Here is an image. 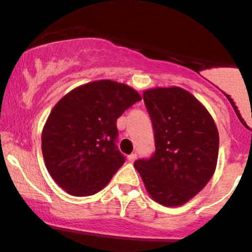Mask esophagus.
<instances>
[{"label":"esophagus","mask_w":252,"mask_h":252,"mask_svg":"<svg viewBox=\"0 0 252 252\" xmlns=\"http://www.w3.org/2000/svg\"><path fill=\"white\" fill-rule=\"evenodd\" d=\"M136 154H130V155H128V161L129 162H134V161L136 160Z\"/></svg>","instance_id":"obj_1"}]
</instances>
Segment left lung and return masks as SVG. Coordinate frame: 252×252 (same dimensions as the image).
Here are the masks:
<instances>
[{
    "mask_svg": "<svg viewBox=\"0 0 252 252\" xmlns=\"http://www.w3.org/2000/svg\"><path fill=\"white\" fill-rule=\"evenodd\" d=\"M152 120L155 153L135 161L149 195L158 204H186L211 180L217 167L219 134L207 109L186 90L155 88L143 92Z\"/></svg>",
    "mask_w": 252,
    "mask_h": 252,
    "instance_id": "obj_1",
    "label": "left lung"
}]
</instances>
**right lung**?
<instances>
[{"mask_svg": "<svg viewBox=\"0 0 252 252\" xmlns=\"http://www.w3.org/2000/svg\"><path fill=\"white\" fill-rule=\"evenodd\" d=\"M141 99L126 84L104 79L78 86L54 105L41 148L46 168L65 192L92 195L109 184L126 161L115 143L116 121Z\"/></svg>", "mask_w": 252, "mask_h": 252, "instance_id": "add662e5", "label": "right lung"}]
</instances>
